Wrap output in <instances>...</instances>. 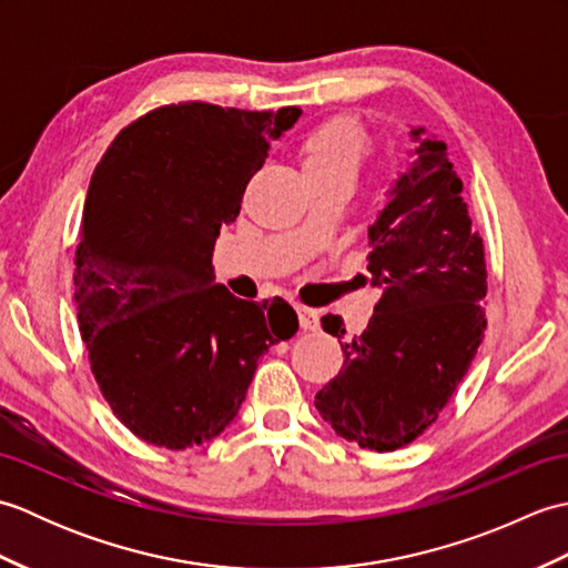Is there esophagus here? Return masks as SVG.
Segmentation results:
<instances>
[{"instance_id":"34e87169","label":"esophagus","mask_w":568,"mask_h":568,"mask_svg":"<svg viewBox=\"0 0 568 568\" xmlns=\"http://www.w3.org/2000/svg\"><path fill=\"white\" fill-rule=\"evenodd\" d=\"M297 317H300V327L303 329H317L320 327V312L297 305Z\"/></svg>"}]
</instances>
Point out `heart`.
Here are the masks:
<instances>
[{
	"instance_id": "b5f03b06",
	"label": "heart",
	"mask_w": 568,
	"mask_h": 568,
	"mask_svg": "<svg viewBox=\"0 0 568 568\" xmlns=\"http://www.w3.org/2000/svg\"><path fill=\"white\" fill-rule=\"evenodd\" d=\"M371 153L368 136L352 119H336L307 139L305 171L315 175H346L356 180Z\"/></svg>"
}]
</instances>
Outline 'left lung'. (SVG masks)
Instances as JSON below:
<instances>
[{
  "instance_id": "1",
  "label": "left lung",
  "mask_w": 568,
  "mask_h": 568,
  "mask_svg": "<svg viewBox=\"0 0 568 568\" xmlns=\"http://www.w3.org/2000/svg\"><path fill=\"white\" fill-rule=\"evenodd\" d=\"M409 163L368 226V275L383 293L368 327L344 342L342 317H322L344 368L315 397L339 437L393 452L439 417L484 342L486 258L470 229L464 183L446 143L409 126Z\"/></svg>"
}]
</instances>
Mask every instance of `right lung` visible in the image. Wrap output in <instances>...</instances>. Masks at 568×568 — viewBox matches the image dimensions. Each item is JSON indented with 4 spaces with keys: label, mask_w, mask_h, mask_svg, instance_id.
<instances>
[{
    "label": "right lung",
    "mask_w": 568,
    "mask_h": 568,
    "mask_svg": "<svg viewBox=\"0 0 568 568\" xmlns=\"http://www.w3.org/2000/svg\"><path fill=\"white\" fill-rule=\"evenodd\" d=\"M297 106H161L106 149L75 256L82 342L112 413L139 439L190 449L239 415L258 358L297 332L281 297L214 283L212 251Z\"/></svg>",
    "instance_id": "obj_1"
}]
</instances>
